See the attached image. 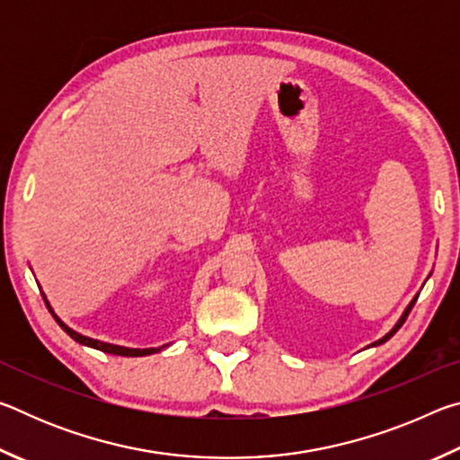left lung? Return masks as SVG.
I'll return each instance as SVG.
<instances>
[{"mask_svg":"<svg viewBox=\"0 0 460 460\" xmlns=\"http://www.w3.org/2000/svg\"><path fill=\"white\" fill-rule=\"evenodd\" d=\"M416 300H418V294L414 296V298H411V300H410V305H408L406 308H403V313H402V316L398 318V323H395V324L392 326V331H389L387 334H384V337H381L379 341H376V342H371V347L384 345V342H385V341H389V339H392V337H394V334L400 331V326H402L403 323H406V318H408V314H410V310H411V306H414V305H416Z\"/></svg>","mask_w":460,"mask_h":460,"instance_id":"left-lung-1","label":"left lung"}]
</instances>
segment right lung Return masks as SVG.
Returning a JSON list of instances; mask_svg holds the SVG:
<instances>
[{"mask_svg": "<svg viewBox=\"0 0 460 460\" xmlns=\"http://www.w3.org/2000/svg\"><path fill=\"white\" fill-rule=\"evenodd\" d=\"M42 298L46 302V306H49L50 314L54 316V321H57L60 324V329L65 331L68 337L75 339L76 342H81V345L84 347H91V349H97V351H103V353H111V355H121V357H144V355H154V353H160L162 349H166L168 345H162V347H147V349H131V347H121V345H111V342H103V341H97V339H91V337H84V334L73 331L71 326L65 324L60 321V318L57 316V313H54V308L50 306L49 298H46V294L42 292Z\"/></svg>", "mask_w": 460, "mask_h": 460, "instance_id": "right-lung-1", "label": "right lung"}]
</instances>
